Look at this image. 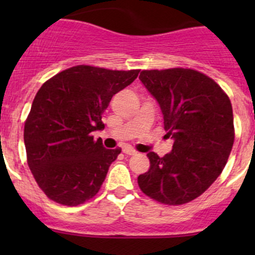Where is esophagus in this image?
<instances>
[{
    "mask_svg": "<svg viewBox=\"0 0 255 255\" xmlns=\"http://www.w3.org/2000/svg\"><path fill=\"white\" fill-rule=\"evenodd\" d=\"M123 153H125L126 155H135L137 151L133 148H130V146H125V148H123Z\"/></svg>",
    "mask_w": 255,
    "mask_h": 255,
    "instance_id": "34e87169",
    "label": "esophagus"
}]
</instances>
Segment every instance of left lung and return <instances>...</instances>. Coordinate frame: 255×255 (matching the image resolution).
I'll return each instance as SVG.
<instances>
[{
	"label": "left lung",
	"mask_w": 255,
	"mask_h": 255,
	"mask_svg": "<svg viewBox=\"0 0 255 255\" xmlns=\"http://www.w3.org/2000/svg\"><path fill=\"white\" fill-rule=\"evenodd\" d=\"M139 80L160 106L174 145L161 158L146 154L150 168L138 176V185L160 204H187L206 191L227 163L235 142L232 105L218 84L192 69L143 70Z\"/></svg>",
	"instance_id": "left-lung-1"
}]
</instances>
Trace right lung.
Wrapping results in <instances>:
<instances>
[{
  "mask_svg": "<svg viewBox=\"0 0 255 255\" xmlns=\"http://www.w3.org/2000/svg\"><path fill=\"white\" fill-rule=\"evenodd\" d=\"M138 74L78 65L42 85L24 123V144L28 166L49 199L78 206L101 189L121 149H106L91 133L104 129L113 95Z\"/></svg>",
  "mask_w": 255,
  "mask_h": 255,
  "instance_id": "1",
  "label": "right lung"
}]
</instances>
